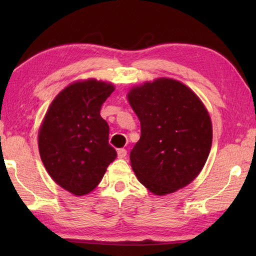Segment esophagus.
I'll return each instance as SVG.
<instances>
[{"label":"esophagus","instance_id":"34e87169","mask_svg":"<svg viewBox=\"0 0 256 256\" xmlns=\"http://www.w3.org/2000/svg\"><path fill=\"white\" fill-rule=\"evenodd\" d=\"M128 154V151H126V149H118V158H125V156Z\"/></svg>","mask_w":256,"mask_h":256}]
</instances>
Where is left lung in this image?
Instances as JSON below:
<instances>
[{
	"label": "left lung",
	"instance_id": "obj_1",
	"mask_svg": "<svg viewBox=\"0 0 256 256\" xmlns=\"http://www.w3.org/2000/svg\"><path fill=\"white\" fill-rule=\"evenodd\" d=\"M128 99L141 125L140 140L130 154L138 182L156 196L185 188L200 174L212 144L203 102L168 78L133 86Z\"/></svg>",
	"mask_w": 256,
	"mask_h": 256
}]
</instances>
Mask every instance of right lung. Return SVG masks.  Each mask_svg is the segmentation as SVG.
I'll return each mask as SVG.
<instances>
[{
	"mask_svg": "<svg viewBox=\"0 0 256 256\" xmlns=\"http://www.w3.org/2000/svg\"><path fill=\"white\" fill-rule=\"evenodd\" d=\"M114 86L96 79L68 86L52 102L38 133V148L47 172L76 196L97 188L118 157L108 144L110 126L100 108Z\"/></svg>",
	"mask_w": 256,
	"mask_h": 256,
	"instance_id": "right-lung-1",
	"label": "right lung"
}]
</instances>
